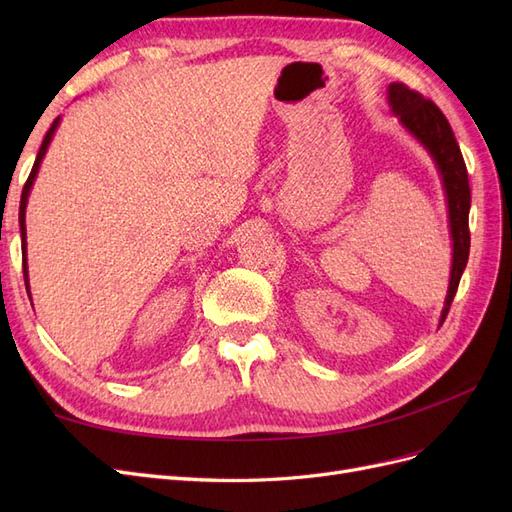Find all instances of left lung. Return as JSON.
I'll use <instances>...</instances> for the list:
<instances>
[{
	"label": "left lung",
	"mask_w": 512,
	"mask_h": 512,
	"mask_svg": "<svg viewBox=\"0 0 512 512\" xmlns=\"http://www.w3.org/2000/svg\"><path fill=\"white\" fill-rule=\"evenodd\" d=\"M389 104L393 113L418 143H421L429 156L438 166L442 177V188L446 192L448 203V226H451L453 239V267H451V282H448V292L444 309L440 316V324L444 322L448 309L455 299V292L461 280V273L468 265L470 256V181L468 168L463 162L461 149L455 141L451 123L444 117L440 108L431 100L423 98L418 91L406 87L404 83L389 85Z\"/></svg>",
	"instance_id": "8db88e82"
}]
</instances>
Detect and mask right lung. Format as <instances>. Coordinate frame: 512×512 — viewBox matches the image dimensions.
<instances>
[{"label":"right lung","instance_id":"1","mask_svg":"<svg viewBox=\"0 0 512 512\" xmlns=\"http://www.w3.org/2000/svg\"><path fill=\"white\" fill-rule=\"evenodd\" d=\"M57 126H59V117L53 121V126L49 128V132H46V136H44V141H42V145H40V151H38V156H36V162H34V168H32V173H29V177H27V181H25L23 194H21V207H19V224H21V250H23V275H25V288H29V280H27V237H25V235H27V232H25V207H27V196H29V190H32L34 179H36V175H38L40 162H42V158H44L46 149H49V145H51V138H53V134H55Z\"/></svg>","mask_w":512,"mask_h":512}]
</instances>
